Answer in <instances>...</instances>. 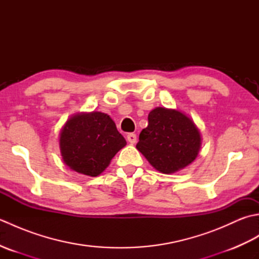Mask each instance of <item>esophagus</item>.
<instances>
[{"label":"esophagus","instance_id":"obj_1","mask_svg":"<svg viewBox=\"0 0 259 259\" xmlns=\"http://www.w3.org/2000/svg\"><path fill=\"white\" fill-rule=\"evenodd\" d=\"M126 140H128L130 144H136L137 142V136L135 134H128L126 135Z\"/></svg>","mask_w":259,"mask_h":259}]
</instances>
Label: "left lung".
I'll return each instance as SVG.
<instances>
[{"mask_svg":"<svg viewBox=\"0 0 259 259\" xmlns=\"http://www.w3.org/2000/svg\"><path fill=\"white\" fill-rule=\"evenodd\" d=\"M200 144L194 121L177 110L159 107L148 115V126L136 147L158 171L172 174L195 160Z\"/></svg>","mask_w":259,"mask_h":259,"instance_id":"8db88e82","label":"left lung"}]
</instances>
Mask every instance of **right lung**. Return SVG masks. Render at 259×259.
Listing matches in <instances>:
<instances>
[{
    "label": "right lung",
    "instance_id": "add662e5",
    "mask_svg": "<svg viewBox=\"0 0 259 259\" xmlns=\"http://www.w3.org/2000/svg\"><path fill=\"white\" fill-rule=\"evenodd\" d=\"M125 145L113 120L102 112L73 115L60 134V148L65 164L91 177L100 175Z\"/></svg>",
    "mask_w": 259,
    "mask_h": 259
}]
</instances>
